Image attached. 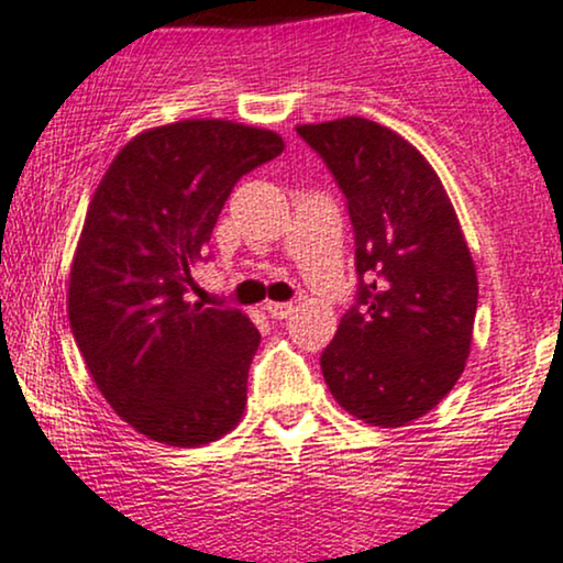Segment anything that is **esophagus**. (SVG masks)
I'll use <instances>...</instances> for the list:
<instances>
[{"mask_svg":"<svg viewBox=\"0 0 563 563\" xmlns=\"http://www.w3.org/2000/svg\"><path fill=\"white\" fill-rule=\"evenodd\" d=\"M266 310L271 319L282 321V319H289V316L295 313V306L292 302H266Z\"/></svg>","mask_w":563,"mask_h":563,"instance_id":"esophagus-1","label":"esophagus"}]
</instances>
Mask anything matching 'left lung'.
I'll use <instances>...</instances> for the list:
<instances>
[{"instance_id": "left-lung-1", "label": "left lung", "mask_w": 563, "mask_h": 563, "mask_svg": "<svg viewBox=\"0 0 563 563\" xmlns=\"http://www.w3.org/2000/svg\"><path fill=\"white\" fill-rule=\"evenodd\" d=\"M321 157L355 240L353 306L321 372L334 400L374 427L432 411L464 372L477 271L438 174L406 139L366 121L297 125Z\"/></svg>"}]
</instances>
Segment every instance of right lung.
<instances>
[{
  "label": "right lung",
  "instance_id": "obj_1",
  "mask_svg": "<svg viewBox=\"0 0 563 563\" xmlns=\"http://www.w3.org/2000/svg\"><path fill=\"white\" fill-rule=\"evenodd\" d=\"M279 134L181 121L131 139L102 176L70 268L68 316L99 393L136 432L205 445L234 429L261 332L191 302L231 189L282 155Z\"/></svg>",
  "mask_w": 563,
  "mask_h": 563
}]
</instances>
